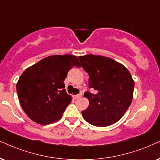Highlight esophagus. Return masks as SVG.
Returning a JSON list of instances; mask_svg holds the SVG:
<instances>
[{"mask_svg":"<svg viewBox=\"0 0 160 160\" xmlns=\"http://www.w3.org/2000/svg\"><path fill=\"white\" fill-rule=\"evenodd\" d=\"M81 96H81L80 94H78V95H75V96H73V98H74V99H78V98H79Z\"/></svg>","mask_w":160,"mask_h":160,"instance_id":"esophagus-1","label":"esophagus"}]
</instances>
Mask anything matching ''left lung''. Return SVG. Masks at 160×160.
<instances>
[{
  "mask_svg": "<svg viewBox=\"0 0 160 160\" xmlns=\"http://www.w3.org/2000/svg\"><path fill=\"white\" fill-rule=\"evenodd\" d=\"M82 68L89 75V88L96 94L86 92L89 107L82 112L92 125L106 127L121 119L133 99L134 81L124 65L102 56H79Z\"/></svg>",
  "mask_w": 160,
  "mask_h": 160,
  "instance_id": "1",
  "label": "left lung"
}]
</instances>
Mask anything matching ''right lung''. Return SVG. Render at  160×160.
<instances>
[{"mask_svg": "<svg viewBox=\"0 0 160 160\" xmlns=\"http://www.w3.org/2000/svg\"><path fill=\"white\" fill-rule=\"evenodd\" d=\"M79 67L78 57L54 55L26 69L16 84L18 99L29 119L49 125L62 118L72 98L64 81L72 67Z\"/></svg>", "mask_w": 160, "mask_h": 160, "instance_id": "right-lung-1", "label": "right lung"}]
</instances>
